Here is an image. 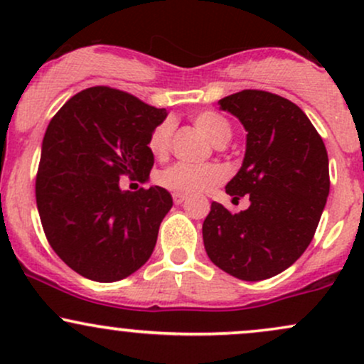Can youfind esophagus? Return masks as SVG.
I'll return each mask as SVG.
<instances>
[{"label": "esophagus", "mask_w": 364, "mask_h": 364, "mask_svg": "<svg viewBox=\"0 0 364 364\" xmlns=\"http://www.w3.org/2000/svg\"><path fill=\"white\" fill-rule=\"evenodd\" d=\"M173 200H174V203H176V205H181V203L186 200V196L183 195V193H174L173 195Z\"/></svg>", "instance_id": "34e87169"}]
</instances>
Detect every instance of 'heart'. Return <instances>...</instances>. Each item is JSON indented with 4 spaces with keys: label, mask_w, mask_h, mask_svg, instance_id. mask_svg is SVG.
Returning a JSON list of instances; mask_svg holds the SVG:
<instances>
[{
    "label": "heart",
    "mask_w": 364,
    "mask_h": 364,
    "mask_svg": "<svg viewBox=\"0 0 364 364\" xmlns=\"http://www.w3.org/2000/svg\"><path fill=\"white\" fill-rule=\"evenodd\" d=\"M195 124L203 135L207 136L215 147H223L231 139V127L223 116L217 112L205 111L196 114ZM174 121L164 119L159 127L154 129L149 140L150 152L156 157H164L168 154L171 145V136H173ZM223 169L214 164L207 166H188V164H174L164 169L159 174V183L171 191L183 195H195L208 190L219 181H223Z\"/></svg>",
    "instance_id": "heart-1"
}]
</instances>
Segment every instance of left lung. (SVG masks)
I'll list each match as a JSON object with an SVG mask.
<instances>
[{
    "label": "left lung",
    "instance_id": "obj_1",
    "mask_svg": "<svg viewBox=\"0 0 364 364\" xmlns=\"http://www.w3.org/2000/svg\"><path fill=\"white\" fill-rule=\"evenodd\" d=\"M246 129L243 164L225 185L246 210L212 202L203 246L214 265L241 281L281 274L311 243L330 190L328 156L308 116L281 95L241 90L220 99Z\"/></svg>",
    "mask_w": 364,
    "mask_h": 364
}]
</instances>
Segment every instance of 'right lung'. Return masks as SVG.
Masks as SVG:
<instances>
[{"mask_svg":"<svg viewBox=\"0 0 364 364\" xmlns=\"http://www.w3.org/2000/svg\"><path fill=\"white\" fill-rule=\"evenodd\" d=\"M166 116L127 92L90 87L46 129L36 181L41 223L58 257L90 281H121L154 252L173 196L161 186L124 191L119 178L149 181V140Z\"/></svg>","mask_w":364,"mask_h":364,"instance_id":"add662e5","label":"right lung"}]
</instances>
